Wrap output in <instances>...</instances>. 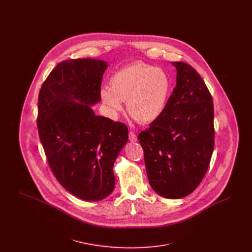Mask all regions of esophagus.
I'll return each instance as SVG.
<instances>
[{
  "mask_svg": "<svg viewBox=\"0 0 252 252\" xmlns=\"http://www.w3.org/2000/svg\"><path fill=\"white\" fill-rule=\"evenodd\" d=\"M128 138H129V140H130V142H132V143L137 142V136H136V134L133 131L129 132Z\"/></svg>",
  "mask_w": 252,
  "mask_h": 252,
  "instance_id": "obj_1",
  "label": "esophagus"
}]
</instances>
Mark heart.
<instances>
[{
  "mask_svg": "<svg viewBox=\"0 0 252 252\" xmlns=\"http://www.w3.org/2000/svg\"><path fill=\"white\" fill-rule=\"evenodd\" d=\"M171 80L167 73L142 61L126 65L110 77V87L101 88L100 96L111 116L115 117L126 102L135 120L148 124L156 121L167 106Z\"/></svg>",
  "mask_w": 252,
  "mask_h": 252,
  "instance_id": "obj_1",
  "label": "heart"
}]
</instances>
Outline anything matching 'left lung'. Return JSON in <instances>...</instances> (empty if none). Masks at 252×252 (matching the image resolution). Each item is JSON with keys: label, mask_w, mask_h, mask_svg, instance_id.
<instances>
[{"label": "left lung", "mask_w": 252, "mask_h": 252, "mask_svg": "<svg viewBox=\"0 0 252 252\" xmlns=\"http://www.w3.org/2000/svg\"><path fill=\"white\" fill-rule=\"evenodd\" d=\"M177 85L162 114L138 135L152 189L178 199L193 192L209 168L215 146L214 103L192 66L173 62Z\"/></svg>", "instance_id": "left-lung-1"}]
</instances>
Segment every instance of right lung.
<instances>
[{"instance_id": "add662e5", "label": "right lung", "mask_w": 252, "mask_h": 252, "mask_svg": "<svg viewBox=\"0 0 252 252\" xmlns=\"http://www.w3.org/2000/svg\"><path fill=\"white\" fill-rule=\"evenodd\" d=\"M108 64L93 59L62 61L38 94L37 129L54 176L73 195L87 201L113 191V164L128 139L127 126L95 115Z\"/></svg>"}]
</instances>
